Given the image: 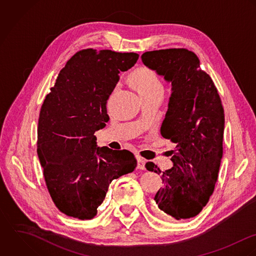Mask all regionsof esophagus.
<instances>
[{"label": "esophagus", "instance_id": "34e87169", "mask_svg": "<svg viewBox=\"0 0 256 256\" xmlns=\"http://www.w3.org/2000/svg\"><path fill=\"white\" fill-rule=\"evenodd\" d=\"M136 160H138V168L142 170L146 169V159L140 156H136Z\"/></svg>", "mask_w": 256, "mask_h": 256}]
</instances>
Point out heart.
Returning <instances> with one entry per match:
<instances>
[{"mask_svg": "<svg viewBox=\"0 0 256 256\" xmlns=\"http://www.w3.org/2000/svg\"><path fill=\"white\" fill-rule=\"evenodd\" d=\"M132 79L140 95L163 92V86L158 74L150 67H140L138 69Z\"/></svg>", "mask_w": 256, "mask_h": 256, "instance_id": "1", "label": "heart"}]
</instances>
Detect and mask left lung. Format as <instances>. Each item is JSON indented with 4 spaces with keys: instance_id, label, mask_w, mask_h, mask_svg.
<instances>
[{
    "instance_id": "obj_1",
    "label": "left lung",
    "mask_w": 256,
    "mask_h": 256,
    "mask_svg": "<svg viewBox=\"0 0 256 256\" xmlns=\"http://www.w3.org/2000/svg\"><path fill=\"white\" fill-rule=\"evenodd\" d=\"M142 59L172 82L173 91L160 132L176 144L174 165L161 172L154 162L146 164L148 170L162 173L163 187L154 201L175 220L194 218L208 202L218 180L224 128L222 101L194 52L159 50L144 52Z\"/></svg>"
}]
</instances>
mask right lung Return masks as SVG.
<instances>
[{
	"instance_id": "obj_1",
	"label": "right lung",
	"mask_w": 256,
	"mask_h": 256,
	"mask_svg": "<svg viewBox=\"0 0 256 256\" xmlns=\"http://www.w3.org/2000/svg\"><path fill=\"white\" fill-rule=\"evenodd\" d=\"M138 56L93 48L76 52L42 106L36 152L52 201L68 216L93 218L110 182L136 166L128 150L96 148L94 134L110 120L106 104L120 72Z\"/></svg>"
}]
</instances>
